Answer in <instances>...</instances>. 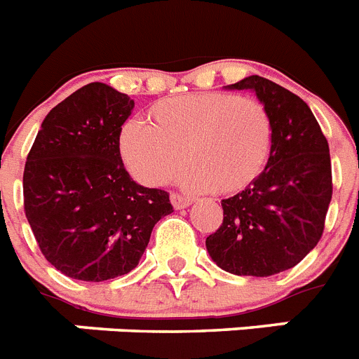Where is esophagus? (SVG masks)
Wrapping results in <instances>:
<instances>
[{"instance_id":"34e87169","label":"esophagus","mask_w":359,"mask_h":359,"mask_svg":"<svg viewBox=\"0 0 359 359\" xmlns=\"http://www.w3.org/2000/svg\"><path fill=\"white\" fill-rule=\"evenodd\" d=\"M171 204H173L175 210H184L191 204V198L186 197V195H180V194H171Z\"/></svg>"}]
</instances>
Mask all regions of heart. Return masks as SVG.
Masks as SVG:
<instances>
[{
  "instance_id": "b5f03b06",
  "label": "heart",
  "mask_w": 359,
  "mask_h": 359,
  "mask_svg": "<svg viewBox=\"0 0 359 359\" xmlns=\"http://www.w3.org/2000/svg\"><path fill=\"white\" fill-rule=\"evenodd\" d=\"M272 118L255 98L206 91L170 96L129 120L120 155L138 182L161 186L191 164L182 182L195 191L236 194L263 171L272 149Z\"/></svg>"
}]
</instances>
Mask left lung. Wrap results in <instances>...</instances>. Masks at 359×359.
<instances>
[{
	"mask_svg": "<svg viewBox=\"0 0 359 359\" xmlns=\"http://www.w3.org/2000/svg\"><path fill=\"white\" fill-rule=\"evenodd\" d=\"M228 89H250L266 107L272 149L263 173L222 201L224 219L206 248L226 272L268 277L296 266L323 236L332 198L328 142L309 105L285 87L254 74Z\"/></svg>",
	"mask_w": 359,
	"mask_h": 359,
	"instance_id": "left-lung-1",
	"label": "left lung"
}]
</instances>
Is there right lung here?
<instances>
[{"label": "right lung", "mask_w": 359, "mask_h": 359, "mask_svg": "<svg viewBox=\"0 0 359 359\" xmlns=\"http://www.w3.org/2000/svg\"><path fill=\"white\" fill-rule=\"evenodd\" d=\"M135 102L100 82L72 93L41 122L23 171V206L56 270L100 283L131 272L153 226L173 206L123 168L120 133Z\"/></svg>", "instance_id": "right-lung-1"}]
</instances>
